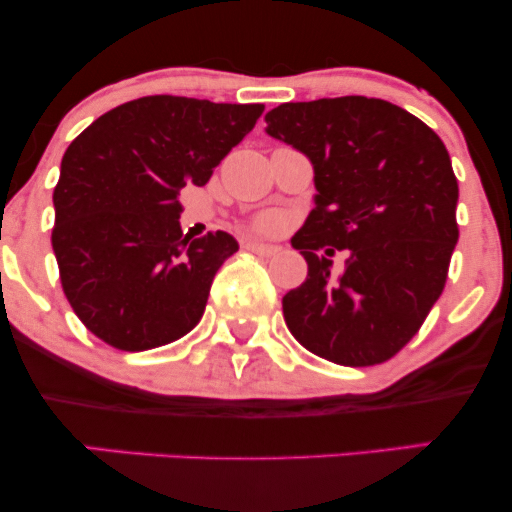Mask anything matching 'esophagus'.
<instances>
[{"label": "esophagus", "instance_id": "34e87169", "mask_svg": "<svg viewBox=\"0 0 512 512\" xmlns=\"http://www.w3.org/2000/svg\"><path fill=\"white\" fill-rule=\"evenodd\" d=\"M245 248H248L250 252H255V255H262V257H272V255H276V252H279L276 245L257 243V240H250V243H245Z\"/></svg>", "mask_w": 512, "mask_h": 512}]
</instances>
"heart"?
Here are the masks:
<instances>
[{"mask_svg": "<svg viewBox=\"0 0 512 512\" xmlns=\"http://www.w3.org/2000/svg\"><path fill=\"white\" fill-rule=\"evenodd\" d=\"M269 226H274V216H260V219H257V228H269Z\"/></svg>", "mask_w": 512, "mask_h": 512, "instance_id": "heart-1", "label": "heart"}]
</instances>
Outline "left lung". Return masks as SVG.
<instances>
[{
    "label": "left lung",
    "mask_w": 512,
    "mask_h": 512,
    "mask_svg": "<svg viewBox=\"0 0 512 512\" xmlns=\"http://www.w3.org/2000/svg\"><path fill=\"white\" fill-rule=\"evenodd\" d=\"M264 122L315 170V209L291 238L308 279L284 296L286 327L339 366L387 361L443 293L460 238L448 149L426 122L380 98L284 103ZM337 249L347 260L334 275Z\"/></svg>",
    "instance_id": "1"
}]
</instances>
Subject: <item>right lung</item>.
<instances>
[{
	"mask_svg": "<svg viewBox=\"0 0 512 512\" xmlns=\"http://www.w3.org/2000/svg\"><path fill=\"white\" fill-rule=\"evenodd\" d=\"M262 103L144 96L108 110L64 151L52 250L76 317L105 344L146 351L202 320L236 238L182 236L178 195L207 185Z\"/></svg>",
	"mask_w": 512,
	"mask_h": 512,
	"instance_id": "1",
	"label": "right lung"
}]
</instances>
